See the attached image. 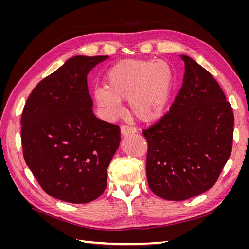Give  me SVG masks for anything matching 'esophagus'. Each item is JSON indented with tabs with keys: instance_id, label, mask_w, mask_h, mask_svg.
<instances>
[{
	"instance_id": "34e87169",
	"label": "esophagus",
	"mask_w": 249,
	"mask_h": 249,
	"mask_svg": "<svg viewBox=\"0 0 249 249\" xmlns=\"http://www.w3.org/2000/svg\"><path fill=\"white\" fill-rule=\"evenodd\" d=\"M120 132H122V135L125 136V135H130V134L136 133L137 130H136V127H134V126L124 124V125H122V127H120Z\"/></svg>"
}]
</instances>
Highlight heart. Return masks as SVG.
I'll use <instances>...</instances> for the list:
<instances>
[{
  "mask_svg": "<svg viewBox=\"0 0 249 249\" xmlns=\"http://www.w3.org/2000/svg\"><path fill=\"white\" fill-rule=\"evenodd\" d=\"M107 87H96L93 99L108 119L123 114L129 99L132 114L141 122H154L166 108L172 86L170 67L152 59L123 60L109 70Z\"/></svg>",
  "mask_w": 249,
  "mask_h": 249,
  "instance_id": "heart-1",
  "label": "heart"
}]
</instances>
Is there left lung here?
Instances as JSON below:
<instances>
[{
	"instance_id": "1",
	"label": "left lung",
	"mask_w": 249,
	"mask_h": 249,
	"mask_svg": "<svg viewBox=\"0 0 249 249\" xmlns=\"http://www.w3.org/2000/svg\"><path fill=\"white\" fill-rule=\"evenodd\" d=\"M169 111L147 129L146 178L158 196L186 200L212 188L232 148L233 113L218 82L190 57Z\"/></svg>"
}]
</instances>
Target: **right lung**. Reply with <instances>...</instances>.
<instances>
[{"mask_svg":"<svg viewBox=\"0 0 249 249\" xmlns=\"http://www.w3.org/2000/svg\"><path fill=\"white\" fill-rule=\"evenodd\" d=\"M108 56H76L35 86L21 114L22 155L42 190L86 203L107 188L120 127L96 118L87 74Z\"/></svg>","mask_w":249,"mask_h":249,"instance_id":"add662e5","label":"right lung"}]
</instances>
